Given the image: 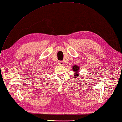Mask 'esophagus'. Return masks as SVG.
<instances>
[{
	"label": "esophagus",
	"mask_w": 122,
	"mask_h": 122,
	"mask_svg": "<svg viewBox=\"0 0 122 122\" xmlns=\"http://www.w3.org/2000/svg\"><path fill=\"white\" fill-rule=\"evenodd\" d=\"M58 62L60 65H64V62L62 61H59Z\"/></svg>",
	"instance_id": "obj_1"
}]
</instances>
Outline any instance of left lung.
<instances>
[{
    "label": "left lung",
    "mask_w": 122,
    "mask_h": 122,
    "mask_svg": "<svg viewBox=\"0 0 122 122\" xmlns=\"http://www.w3.org/2000/svg\"><path fill=\"white\" fill-rule=\"evenodd\" d=\"M78 69H79V68H78V66H74L73 67V70L75 71V72H77V71H78ZM77 75H78L77 74H75L74 75V76H78ZM75 78H76V77H75Z\"/></svg>",
    "instance_id": "8db88e82"
}]
</instances>
